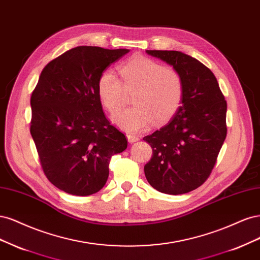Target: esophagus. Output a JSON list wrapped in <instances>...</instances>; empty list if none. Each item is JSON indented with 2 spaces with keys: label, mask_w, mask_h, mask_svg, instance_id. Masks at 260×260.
I'll return each mask as SVG.
<instances>
[{
  "label": "esophagus",
  "mask_w": 260,
  "mask_h": 260,
  "mask_svg": "<svg viewBox=\"0 0 260 260\" xmlns=\"http://www.w3.org/2000/svg\"><path fill=\"white\" fill-rule=\"evenodd\" d=\"M126 137H127V140H128L129 144H134V142H136V141L139 140V137H138V136H136V135H131V134H128V135H126Z\"/></svg>",
  "instance_id": "obj_1"
}]
</instances>
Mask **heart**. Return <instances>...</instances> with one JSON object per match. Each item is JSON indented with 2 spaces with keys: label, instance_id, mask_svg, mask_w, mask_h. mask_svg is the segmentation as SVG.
I'll use <instances>...</instances> for the list:
<instances>
[{
  "label": "heart",
  "instance_id": "b5f03b06",
  "mask_svg": "<svg viewBox=\"0 0 260 260\" xmlns=\"http://www.w3.org/2000/svg\"><path fill=\"white\" fill-rule=\"evenodd\" d=\"M123 83L111 70L105 71L98 81V95L107 110L114 113L126 103L127 94L135 107L116 113L112 121L127 133H138L155 120L170 121L178 111L183 95L179 73L144 56H135L120 67Z\"/></svg>",
  "mask_w": 260,
  "mask_h": 260
}]
</instances>
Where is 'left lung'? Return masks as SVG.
Masks as SVG:
<instances>
[{
  "label": "left lung",
  "instance_id": "left-lung-1",
  "mask_svg": "<svg viewBox=\"0 0 260 260\" xmlns=\"http://www.w3.org/2000/svg\"><path fill=\"white\" fill-rule=\"evenodd\" d=\"M173 67L183 84L181 105L170 123L144 140L152 148L148 182L166 194L199 188L211 175L227 136V103L214 73L177 51H146Z\"/></svg>",
  "mask_w": 260,
  "mask_h": 260
}]
</instances>
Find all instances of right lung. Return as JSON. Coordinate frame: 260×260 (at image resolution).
<instances>
[{
    "instance_id": "1",
    "label": "right lung",
    "mask_w": 260,
    "mask_h": 260,
    "mask_svg": "<svg viewBox=\"0 0 260 260\" xmlns=\"http://www.w3.org/2000/svg\"><path fill=\"white\" fill-rule=\"evenodd\" d=\"M128 52L78 46L41 72L30 100V133L47 179L67 193H96L106 185L111 156L127 148L103 111L98 81Z\"/></svg>"
}]
</instances>
